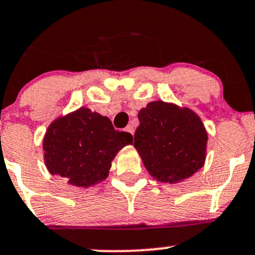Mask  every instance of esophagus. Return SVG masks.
I'll list each match as a JSON object with an SVG mask.
<instances>
[{
  "label": "esophagus",
  "mask_w": 255,
  "mask_h": 255,
  "mask_svg": "<svg viewBox=\"0 0 255 255\" xmlns=\"http://www.w3.org/2000/svg\"><path fill=\"white\" fill-rule=\"evenodd\" d=\"M125 131H128V133H131V135L133 136V128L131 127V125H128V127L127 128H125Z\"/></svg>",
  "instance_id": "1"
}]
</instances>
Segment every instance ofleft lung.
Listing matches in <instances>:
<instances>
[{"instance_id": "obj_1", "label": "left lung", "mask_w": 255, "mask_h": 255, "mask_svg": "<svg viewBox=\"0 0 255 255\" xmlns=\"http://www.w3.org/2000/svg\"><path fill=\"white\" fill-rule=\"evenodd\" d=\"M138 120L133 146L154 179L179 182L203 166L208 135L194 112L157 101L138 112Z\"/></svg>"}]
</instances>
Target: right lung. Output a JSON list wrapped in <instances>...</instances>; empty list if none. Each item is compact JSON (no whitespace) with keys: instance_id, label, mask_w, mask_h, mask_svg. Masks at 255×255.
<instances>
[{"instance_id":"obj_1","label":"right lung","mask_w":255,"mask_h":255,"mask_svg":"<svg viewBox=\"0 0 255 255\" xmlns=\"http://www.w3.org/2000/svg\"><path fill=\"white\" fill-rule=\"evenodd\" d=\"M132 135L117 131L107 117L78 109L58 118L43 138L45 163L52 175L78 187H89L108 176L111 163Z\"/></svg>"}]
</instances>
